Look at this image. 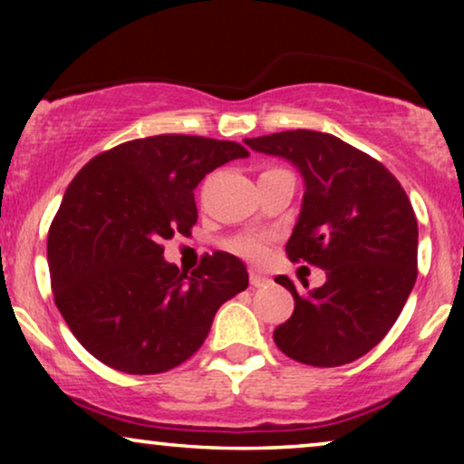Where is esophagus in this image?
<instances>
[{
	"label": "esophagus",
	"instance_id": "obj_1",
	"mask_svg": "<svg viewBox=\"0 0 464 464\" xmlns=\"http://www.w3.org/2000/svg\"><path fill=\"white\" fill-rule=\"evenodd\" d=\"M249 281H251V287H266V285L270 283V278L257 275V272H251Z\"/></svg>",
	"mask_w": 464,
	"mask_h": 464
}]
</instances>
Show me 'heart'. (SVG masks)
Listing matches in <instances>:
<instances>
[{
  "mask_svg": "<svg viewBox=\"0 0 464 464\" xmlns=\"http://www.w3.org/2000/svg\"><path fill=\"white\" fill-rule=\"evenodd\" d=\"M230 246H232L234 253H238V256L251 259V262H259V259L266 256V243L257 237L237 238Z\"/></svg>",
  "mask_w": 464,
  "mask_h": 464,
  "instance_id": "b5f03b06",
  "label": "heart"
}]
</instances>
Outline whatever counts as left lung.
I'll return each instance as SVG.
<instances>
[{
	"label": "left lung",
	"mask_w": 464,
	"mask_h": 464,
	"mask_svg": "<svg viewBox=\"0 0 464 464\" xmlns=\"http://www.w3.org/2000/svg\"><path fill=\"white\" fill-rule=\"evenodd\" d=\"M245 143L300 170L302 208L285 251L327 275L306 294L285 275L275 278L295 300L275 329L276 346L314 367L363 357L395 325L416 283L418 224L408 194L378 160L327 132L285 130Z\"/></svg>",
	"instance_id": "8db88e82"
}]
</instances>
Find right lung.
<instances>
[{
	"label": "right lung",
	"mask_w": 464,
	"mask_h": 464,
	"mask_svg": "<svg viewBox=\"0 0 464 464\" xmlns=\"http://www.w3.org/2000/svg\"><path fill=\"white\" fill-rule=\"evenodd\" d=\"M240 143L192 135L135 139L94 156L63 196L48 232L56 308L82 346L126 373H160L202 346L224 302L249 285L230 253L192 275L164 259V240L198 219L194 189Z\"/></svg>",
	"instance_id": "1"
}]
</instances>
